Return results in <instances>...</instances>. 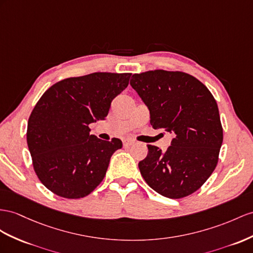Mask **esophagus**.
I'll list each match as a JSON object with an SVG mask.
<instances>
[{
    "instance_id": "34e87169",
    "label": "esophagus",
    "mask_w": 253,
    "mask_h": 253,
    "mask_svg": "<svg viewBox=\"0 0 253 253\" xmlns=\"http://www.w3.org/2000/svg\"><path fill=\"white\" fill-rule=\"evenodd\" d=\"M133 143H134L133 140H130V139H124V140H123V144H124L125 147L130 146V145H132Z\"/></svg>"
}]
</instances>
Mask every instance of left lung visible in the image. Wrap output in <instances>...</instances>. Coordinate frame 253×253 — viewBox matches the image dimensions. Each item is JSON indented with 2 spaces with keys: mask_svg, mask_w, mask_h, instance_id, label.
I'll return each mask as SVG.
<instances>
[{
  "mask_svg": "<svg viewBox=\"0 0 253 253\" xmlns=\"http://www.w3.org/2000/svg\"><path fill=\"white\" fill-rule=\"evenodd\" d=\"M130 85L150 110L153 128L173 133L165 153L147 145V156L139 163L141 175L161 196H190L218 164L223 129L215 98L202 82L183 71L134 74Z\"/></svg>",
  "mask_w": 253,
  "mask_h": 253,
  "instance_id": "8db88e82",
  "label": "left lung"
}]
</instances>
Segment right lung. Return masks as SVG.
<instances>
[{
	"mask_svg": "<svg viewBox=\"0 0 253 253\" xmlns=\"http://www.w3.org/2000/svg\"><path fill=\"white\" fill-rule=\"evenodd\" d=\"M131 74L93 73L61 80L42 94L32 111L27 142L37 177L54 194L86 197L106 175L122 141L89 134L88 125L105 120L111 102Z\"/></svg>",
	"mask_w": 253,
	"mask_h": 253,
	"instance_id": "right-lung-1",
	"label": "right lung"
}]
</instances>
